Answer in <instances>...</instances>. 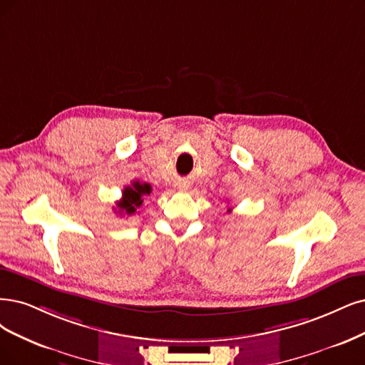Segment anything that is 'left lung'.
Listing matches in <instances>:
<instances>
[{"label": "left lung", "mask_w": 365, "mask_h": 365, "mask_svg": "<svg viewBox=\"0 0 365 365\" xmlns=\"http://www.w3.org/2000/svg\"><path fill=\"white\" fill-rule=\"evenodd\" d=\"M227 212H228V213H230V212H232V209H228V210H227Z\"/></svg>", "instance_id": "left-lung-1"}]
</instances>
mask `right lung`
I'll return each instance as SVG.
<instances>
[{
  "mask_svg": "<svg viewBox=\"0 0 365 365\" xmlns=\"http://www.w3.org/2000/svg\"><path fill=\"white\" fill-rule=\"evenodd\" d=\"M152 192V186L148 183H141L138 180L132 182L130 186H126L123 190V195H121V200L117 201V209L115 212L118 215H133L137 212V209L141 207L143 205V198L145 195H150Z\"/></svg>",
  "mask_w": 365,
  "mask_h": 365,
  "instance_id": "1",
  "label": "right lung"
}]
</instances>
